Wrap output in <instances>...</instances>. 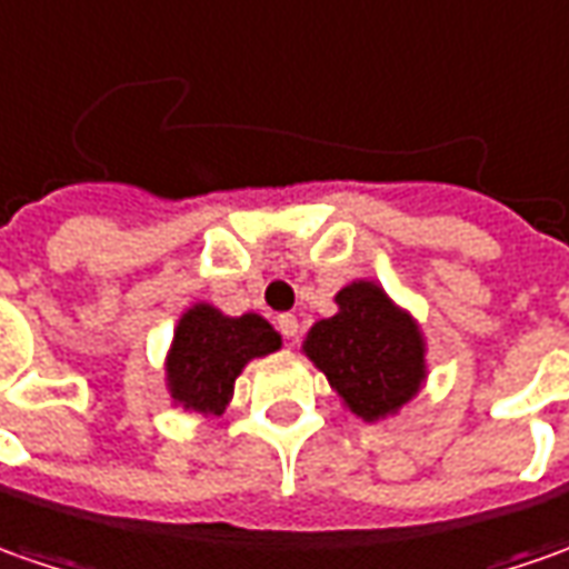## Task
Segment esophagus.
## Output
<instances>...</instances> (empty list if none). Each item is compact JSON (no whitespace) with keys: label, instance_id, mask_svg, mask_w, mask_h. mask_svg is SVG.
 Listing matches in <instances>:
<instances>
[{"label":"esophagus","instance_id":"esophagus-1","mask_svg":"<svg viewBox=\"0 0 569 569\" xmlns=\"http://www.w3.org/2000/svg\"><path fill=\"white\" fill-rule=\"evenodd\" d=\"M277 330H280L286 339H296V336H299V317H296V315H280V317H277Z\"/></svg>","mask_w":569,"mask_h":569}]
</instances>
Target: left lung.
I'll return each mask as SVG.
<instances>
[{"label": "left lung", "instance_id": "8db88e82", "mask_svg": "<svg viewBox=\"0 0 569 569\" xmlns=\"http://www.w3.org/2000/svg\"><path fill=\"white\" fill-rule=\"evenodd\" d=\"M339 311L317 320L301 351L367 423L398 415L427 382V339L417 320L373 280L336 292Z\"/></svg>", "mask_w": 569, "mask_h": 569}]
</instances>
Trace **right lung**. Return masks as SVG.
I'll return each instance as SVG.
<instances>
[{
    "label": "right lung",
    "mask_w": 569,
    "mask_h": 569,
    "mask_svg": "<svg viewBox=\"0 0 569 569\" xmlns=\"http://www.w3.org/2000/svg\"><path fill=\"white\" fill-rule=\"evenodd\" d=\"M280 346V333L261 315L230 317L208 301H196L177 320L164 358L173 405L202 417L223 415L246 365Z\"/></svg>",
    "instance_id": "obj_1"
}]
</instances>
